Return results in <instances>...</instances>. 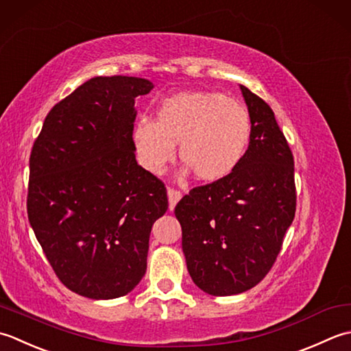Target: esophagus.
I'll return each mask as SVG.
<instances>
[{"label": "esophagus", "instance_id": "esophagus-1", "mask_svg": "<svg viewBox=\"0 0 351 351\" xmlns=\"http://www.w3.org/2000/svg\"><path fill=\"white\" fill-rule=\"evenodd\" d=\"M182 198V192L174 188H168V199H169V209L173 210L176 204L178 203V199Z\"/></svg>", "mask_w": 351, "mask_h": 351}]
</instances>
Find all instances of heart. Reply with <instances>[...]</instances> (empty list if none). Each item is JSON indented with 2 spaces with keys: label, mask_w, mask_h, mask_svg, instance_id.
Returning a JSON list of instances; mask_svg holds the SVG:
<instances>
[{
  "label": "heart",
  "mask_w": 351,
  "mask_h": 351,
  "mask_svg": "<svg viewBox=\"0 0 351 351\" xmlns=\"http://www.w3.org/2000/svg\"><path fill=\"white\" fill-rule=\"evenodd\" d=\"M247 107L219 92H180L163 99L156 121L142 117L132 139L142 167L162 174L176 156L202 182H218L234 173L252 142Z\"/></svg>",
  "instance_id": "obj_1"
}]
</instances>
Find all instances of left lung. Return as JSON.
Here are the masks:
<instances>
[{
    "mask_svg": "<svg viewBox=\"0 0 351 351\" xmlns=\"http://www.w3.org/2000/svg\"><path fill=\"white\" fill-rule=\"evenodd\" d=\"M241 90L253 124L244 160L223 180L191 189L174 210L192 280L217 297L263 280L297 206L294 156L274 112L245 86Z\"/></svg>",
    "mask_w": 351,
    "mask_h": 351,
    "instance_id": "1",
    "label": "left lung"
}]
</instances>
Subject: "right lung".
I'll return each mask as SVG.
<instances>
[{"mask_svg": "<svg viewBox=\"0 0 351 351\" xmlns=\"http://www.w3.org/2000/svg\"><path fill=\"white\" fill-rule=\"evenodd\" d=\"M153 83L95 77L57 103L30 154L27 213L57 278L78 295L123 297L147 271L149 232L168 209L134 159V98Z\"/></svg>", "mask_w": 351, "mask_h": 351, "instance_id": "1", "label": "right lung"}]
</instances>
